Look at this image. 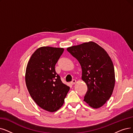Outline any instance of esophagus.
<instances>
[{
    "label": "esophagus",
    "mask_w": 133,
    "mask_h": 133,
    "mask_svg": "<svg viewBox=\"0 0 133 133\" xmlns=\"http://www.w3.org/2000/svg\"><path fill=\"white\" fill-rule=\"evenodd\" d=\"M76 81L75 80V79H72V81L70 82V83H71V84L73 85V84H74L76 83Z\"/></svg>",
    "instance_id": "1"
}]
</instances>
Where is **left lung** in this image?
Listing matches in <instances>:
<instances>
[{"label":"left lung","instance_id":"left-lung-1","mask_svg":"<svg viewBox=\"0 0 133 133\" xmlns=\"http://www.w3.org/2000/svg\"><path fill=\"white\" fill-rule=\"evenodd\" d=\"M67 51L81 66L82 79L87 86L84 101L95 109L102 107L111 97L115 83L114 66L110 56L94 42L71 46Z\"/></svg>","mask_w":133,"mask_h":133}]
</instances>
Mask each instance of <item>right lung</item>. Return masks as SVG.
I'll return each mask as SVG.
<instances>
[{
  "mask_svg": "<svg viewBox=\"0 0 133 133\" xmlns=\"http://www.w3.org/2000/svg\"><path fill=\"white\" fill-rule=\"evenodd\" d=\"M63 52L62 48L40 47L31 56L26 69L25 83L31 97L39 107L50 112L62 107L70 89L55 71Z\"/></svg>",
  "mask_w": 133,
  "mask_h": 133,
  "instance_id": "right-lung-1",
  "label": "right lung"
}]
</instances>
